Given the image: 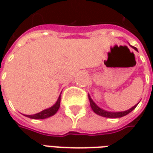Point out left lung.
<instances>
[{
	"mask_svg": "<svg viewBox=\"0 0 153 153\" xmlns=\"http://www.w3.org/2000/svg\"><path fill=\"white\" fill-rule=\"evenodd\" d=\"M135 50H137V48L136 47H134ZM88 99H89V102H90V106L92 107V109L94 112L97 114V115H101V116H103V117H107V118H120V117H122V116H125V115H128V113L131 112L134 109L135 107L137 106V105H135L134 106H133L132 108H130L129 110L128 111H120V112H109V111H104V110L101 109L100 107L97 106L96 104L94 103L92 98L90 97V96L88 95Z\"/></svg>",
	"mask_w": 153,
	"mask_h": 153,
	"instance_id": "left-lung-1",
	"label": "left lung"
}]
</instances>
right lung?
Returning <instances> with one entry per match:
<instances>
[{
    "label": "right lung",
    "mask_w": 153,
    "mask_h": 153,
    "mask_svg": "<svg viewBox=\"0 0 153 153\" xmlns=\"http://www.w3.org/2000/svg\"><path fill=\"white\" fill-rule=\"evenodd\" d=\"M60 95H61V93H60ZM60 95L59 97V98L57 100V102H56V104L52 106L50 108H48V109H46L42 111H41L39 113H37V114H34V115H25V116H27L28 118H31V119H35V120H42V119H45L47 118V117H50L51 115H55L56 113L57 112V111L59 110L60 108Z\"/></svg>",
    "instance_id": "obj_1"
}]
</instances>
